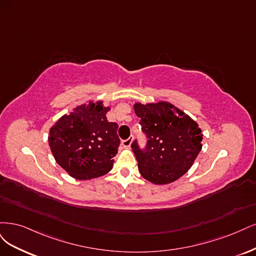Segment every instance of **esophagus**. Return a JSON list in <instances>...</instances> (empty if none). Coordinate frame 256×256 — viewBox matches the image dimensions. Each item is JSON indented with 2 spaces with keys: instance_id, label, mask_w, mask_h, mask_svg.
Wrapping results in <instances>:
<instances>
[{
  "instance_id": "1",
  "label": "esophagus",
  "mask_w": 256,
  "mask_h": 256,
  "mask_svg": "<svg viewBox=\"0 0 256 256\" xmlns=\"http://www.w3.org/2000/svg\"><path fill=\"white\" fill-rule=\"evenodd\" d=\"M132 142H133V137H130L126 140H123L122 142V146L124 148H130L132 144Z\"/></svg>"
}]
</instances>
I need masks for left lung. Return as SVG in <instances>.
<instances>
[{
	"label": "left lung",
	"instance_id": "left-lung-1",
	"mask_svg": "<svg viewBox=\"0 0 256 256\" xmlns=\"http://www.w3.org/2000/svg\"><path fill=\"white\" fill-rule=\"evenodd\" d=\"M134 110L148 137V146L132 148L144 178L155 185L174 182L192 168L202 149L203 134L199 124L173 104L135 103Z\"/></svg>",
	"mask_w": 256,
	"mask_h": 256
}]
</instances>
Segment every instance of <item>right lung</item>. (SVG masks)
I'll list each match as a JSON object with an SVG mask.
<instances>
[{
	"label": "right lung",
	"instance_id": "add662e5",
	"mask_svg": "<svg viewBox=\"0 0 256 256\" xmlns=\"http://www.w3.org/2000/svg\"><path fill=\"white\" fill-rule=\"evenodd\" d=\"M110 106L88 101L55 122L48 133V146L56 162L76 180L102 176L114 166L120 139L118 124L107 120Z\"/></svg>",
	"mask_w": 256,
	"mask_h": 256
}]
</instances>
